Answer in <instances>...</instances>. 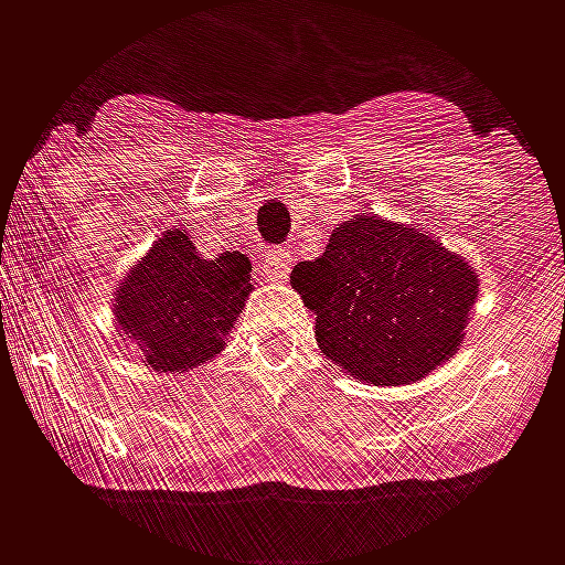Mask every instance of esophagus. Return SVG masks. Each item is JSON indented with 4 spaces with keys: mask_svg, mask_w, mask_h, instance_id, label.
Instances as JSON below:
<instances>
[{
    "mask_svg": "<svg viewBox=\"0 0 565 565\" xmlns=\"http://www.w3.org/2000/svg\"><path fill=\"white\" fill-rule=\"evenodd\" d=\"M289 267H292V254L282 250V247L269 250L267 257H264V273H267L269 279H286Z\"/></svg>",
    "mask_w": 565,
    "mask_h": 565,
    "instance_id": "obj_1",
    "label": "esophagus"
}]
</instances>
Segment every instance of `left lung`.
Here are the masks:
<instances>
[{
    "mask_svg": "<svg viewBox=\"0 0 565 565\" xmlns=\"http://www.w3.org/2000/svg\"><path fill=\"white\" fill-rule=\"evenodd\" d=\"M321 353L372 384H409L451 359L477 298L473 267L423 232L355 215L292 269Z\"/></svg>",
    "mask_w": 565,
    "mask_h": 565,
    "instance_id": "8db88e82",
    "label": "left lung"
}]
</instances>
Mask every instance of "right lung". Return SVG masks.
Returning <instances> with one entry per match:
<instances>
[{
  "instance_id": "right-lung-1",
  "label": "right lung",
  "mask_w": 565,
  "mask_h": 565,
  "mask_svg": "<svg viewBox=\"0 0 565 565\" xmlns=\"http://www.w3.org/2000/svg\"><path fill=\"white\" fill-rule=\"evenodd\" d=\"M250 292V260L228 250L203 260L181 228L164 232L117 289V324L156 372H190L225 347Z\"/></svg>"
}]
</instances>
